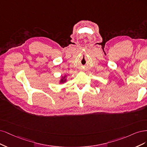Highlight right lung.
I'll return each instance as SVG.
<instances>
[{
	"label": "right lung",
	"instance_id": "obj_1",
	"mask_svg": "<svg viewBox=\"0 0 147 147\" xmlns=\"http://www.w3.org/2000/svg\"><path fill=\"white\" fill-rule=\"evenodd\" d=\"M66 76H65L64 77H62V78H61V80H60V83H63V82H65V81H66V80H67V79H66Z\"/></svg>",
	"mask_w": 147,
	"mask_h": 147
}]
</instances>
